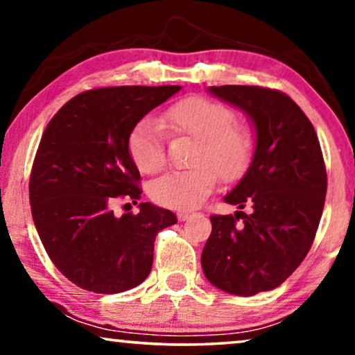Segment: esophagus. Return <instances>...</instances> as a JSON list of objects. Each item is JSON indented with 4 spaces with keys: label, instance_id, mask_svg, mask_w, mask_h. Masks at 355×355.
Instances as JSON below:
<instances>
[{
    "label": "esophagus",
    "instance_id": "obj_1",
    "mask_svg": "<svg viewBox=\"0 0 355 355\" xmlns=\"http://www.w3.org/2000/svg\"><path fill=\"white\" fill-rule=\"evenodd\" d=\"M189 216H191V212H187V211H180V212L177 214V217H178L180 222H184Z\"/></svg>",
    "mask_w": 355,
    "mask_h": 355
}]
</instances>
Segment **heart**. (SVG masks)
I'll return each mask as SVG.
<instances>
[{"label": "heart", "instance_id": "obj_1", "mask_svg": "<svg viewBox=\"0 0 355 355\" xmlns=\"http://www.w3.org/2000/svg\"><path fill=\"white\" fill-rule=\"evenodd\" d=\"M164 122L173 132L198 139L193 168L171 171L149 187L153 201L171 209H191L204 201L218 177L233 182L246 172L256 138L251 127L234 122L230 107L202 96L182 99L164 112ZM164 123L146 116L135 123L128 135V154L139 172L153 175L166 164ZM214 170L216 171L213 172Z\"/></svg>", "mask_w": 355, "mask_h": 355}]
</instances>
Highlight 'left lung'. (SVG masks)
I'll return each instance as SVG.
<instances>
[{
  "mask_svg": "<svg viewBox=\"0 0 355 355\" xmlns=\"http://www.w3.org/2000/svg\"><path fill=\"white\" fill-rule=\"evenodd\" d=\"M209 92L232 103L256 125V153L225 202L234 216H211L202 249L204 275L236 296L270 291L301 266L320 223L327 168L315 128L279 89L222 85Z\"/></svg>",
  "mask_w": 355,
  "mask_h": 355,
  "instance_id": "left-lung-1",
  "label": "left lung"
}]
</instances>
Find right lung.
<instances>
[{"label":"right lung","mask_w":355,"mask_h":355,"mask_svg":"<svg viewBox=\"0 0 355 355\" xmlns=\"http://www.w3.org/2000/svg\"><path fill=\"white\" fill-rule=\"evenodd\" d=\"M178 89H87L44 128L28 183L32 217L51 262L78 288L116 294L138 286L151 272L156 234L177 223L175 214L149 202L121 217L114 206L137 204L143 193L130 132Z\"/></svg>","instance_id":"add662e5"}]
</instances>
